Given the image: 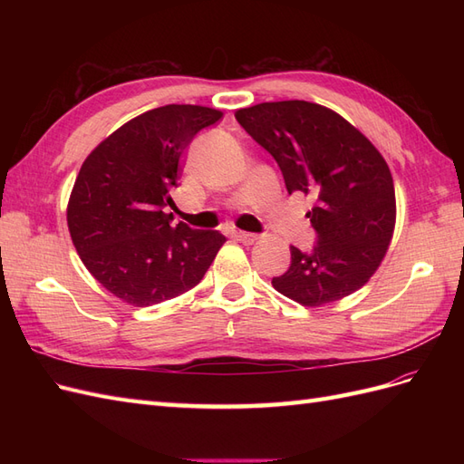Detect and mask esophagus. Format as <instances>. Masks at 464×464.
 <instances>
[{
  "label": "esophagus",
  "instance_id": "1",
  "mask_svg": "<svg viewBox=\"0 0 464 464\" xmlns=\"http://www.w3.org/2000/svg\"><path fill=\"white\" fill-rule=\"evenodd\" d=\"M236 237H237V240H240L242 244L249 246V244H254V242L257 240V234H251V232H244V230H237V232H236Z\"/></svg>",
  "mask_w": 464,
  "mask_h": 464
}]
</instances>
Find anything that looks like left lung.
Listing matches in <instances>:
<instances>
[{"label":"left lung","mask_w":464,"mask_h":464,"mask_svg":"<svg viewBox=\"0 0 464 464\" xmlns=\"http://www.w3.org/2000/svg\"><path fill=\"white\" fill-rule=\"evenodd\" d=\"M236 120L276 160L288 193L314 198L317 242L290 246V266L273 286L302 305L356 292L383 261L395 228V186L379 150L336 111L305 101L263 102Z\"/></svg>","instance_id":"left-lung-1"}]
</instances>
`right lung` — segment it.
Masks as SVG:
<instances>
[{"mask_svg": "<svg viewBox=\"0 0 464 464\" xmlns=\"http://www.w3.org/2000/svg\"><path fill=\"white\" fill-rule=\"evenodd\" d=\"M220 118L207 106L154 108L82 162L67 205L69 234L91 275L123 302L145 307L191 290L227 242L166 213L186 149Z\"/></svg>", "mask_w": 464, "mask_h": 464, "instance_id": "right-lung-1", "label": "right lung"}]
</instances>
